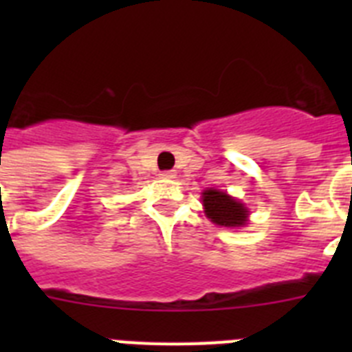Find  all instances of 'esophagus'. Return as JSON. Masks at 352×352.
I'll list each match as a JSON object with an SVG mask.
<instances>
[{"label":"esophagus","instance_id":"34e87169","mask_svg":"<svg viewBox=\"0 0 352 352\" xmlns=\"http://www.w3.org/2000/svg\"><path fill=\"white\" fill-rule=\"evenodd\" d=\"M160 178L173 179V178H176V173H174V170H164V173H160Z\"/></svg>","mask_w":352,"mask_h":352}]
</instances>
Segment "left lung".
<instances>
[{
    "instance_id": "8db88e82",
    "label": "left lung",
    "mask_w": 352,
    "mask_h": 352,
    "mask_svg": "<svg viewBox=\"0 0 352 352\" xmlns=\"http://www.w3.org/2000/svg\"><path fill=\"white\" fill-rule=\"evenodd\" d=\"M203 206L208 219L222 227H243L248 222V210L227 192L208 188L203 192Z\"/></svg>"
}]
</instances>
